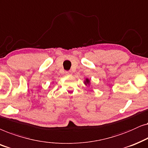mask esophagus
Returning <instances> with one entry per match:
<instances>
[{"label":"esophagus","mask_w":148,"mask_h":148,"mask_svg":"<svg viewBox=\"0 0 148 148\" xmlns=\"http://www.w3.org/2000/svg\"><path fill=\"white\" fill-rule=\"evenodd\" d=\"M66 74L67 76H71L72 74V71H67L66 72Z\"/></svg>","instance_id":"esophagus-1"}]
</instances>
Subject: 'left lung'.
Here are the masks:
<instances>
[{
  "instance_id": "8db88e82",
  "label": "left lung",
  "mask_w": 148,
  "mask_h": 148,
  "mask_svg": "<svg viewBox=\"0 0 148 148\" xmlns=\"http://www.w3.org/2000/svg\"><path fill=\"white\" fill-rule=\"evenodd\" d=\"M84 84H85L86 85H87V84H88V85H89V84H90L89 79H88V78H86L85 80H84Z\"/></svg>"
}]
</instances>
